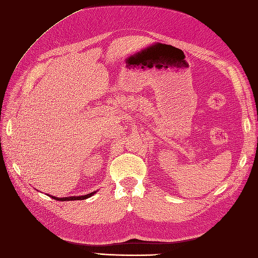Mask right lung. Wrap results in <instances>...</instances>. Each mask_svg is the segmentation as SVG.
<instances>
[{
	"mask_svg": "<svg viewBox=\"0 0 258 258\" xmlns=\"http://www.w3.org/2000/svg\"><path fill=\"white\" fill-rule=\"evenodd\" d=\"M97 191H93L91 193H88L86 194V196H80V197H67V198H56V197H52V199L56 200V201H61V202H65V201H80V200H86V199H89L91 198L92 196H94V194L96 193Z\"/></svg>",
	"mask_w": 258,
	"mask_h": 258,
	"instance_id": "1",
	"label": "right lung"
}]
</instances>
